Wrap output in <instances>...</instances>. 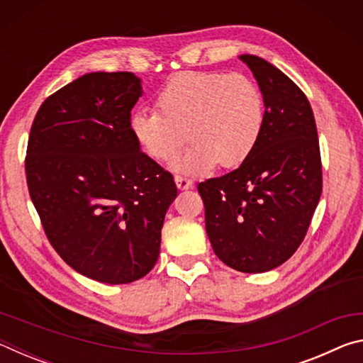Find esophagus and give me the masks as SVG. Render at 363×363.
Listing matches in <instances>:
<instances>
[{
	"mask_svg": "<svg viewBox=\"0 0 363 363\" xmlns=\"http://www.w3.org/2000/svg\"><path fill=\"white\" fill-rule=\"evenodd\" d=\"M174 181H176V186L179 190H187L194 186L192 181H190L189 177H184V176H174Z\"/></svg>",
	"mask_w": 363,
	"mask_h": 363,
	"instance_id": "obj_1",
	"label": "esophagus"
}]
</instances>
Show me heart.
Instances as JSON below:
<instances>
[{
  "label": "heart",
  "mask_w": 363,
  "mask_h": 363,
  "mask_svg": "<svg viewBox=\"0 0 363 363\" xmlns=\"http://www.w3.org/2000/svg\"><path fill=\"white\" fill-rule=\"evenodd\" d=\"M157 110L133 115L131 130L147 155L171 162L192 140L174 169L205 174L219 163L235 168L259 143L264 99L253 79L223 72H184L171 78L157 97Z\"/></svg>",
  "instance_id": "b5f03b06"
}]
</instances>
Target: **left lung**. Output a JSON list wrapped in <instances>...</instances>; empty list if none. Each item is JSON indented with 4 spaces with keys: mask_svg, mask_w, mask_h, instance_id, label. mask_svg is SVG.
I'll return each instance as SVG.
<instances>
[{
    "mask_svg": "<svg viewBox=\"0 0 363 363\" xmlns=\"http://www.w3.org/2000/svg\"><path fill=\"white\" fill-rule=\"evenodd\" d=\"M264 99V128L237 169L199 184L213 250L227 266L267 272L303 243L322 195L317 126L306 94L284 72L243 54Z\"/></svg>",
    "mask_w": 363,
    "mask_h": 363,
    "instance_id": "1",
    "label": "left lung"
}]
</instances>
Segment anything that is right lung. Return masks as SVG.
<instances>
[{
  "label": "right lung",
  "instance_id": "add662e5",
  "mask_svg": "<svg viewBox=\"0 0 363 363\" xmlns=\"http://www.w3.org/2000/svg\"><path fill=\"white\" fill-rule=\"evenodd\" d=\"M140 96L131 72L86 73L41 104L28 136V194L49 243L77 272L108 285L155 266L177 195L173 174L133 134Z\"/></svg>",
  "mask_w": 363,
  "mask_h": 363
}]
</instances>
